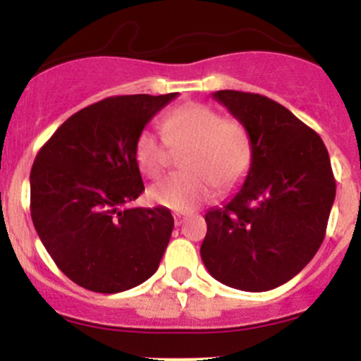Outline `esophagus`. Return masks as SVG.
Masks as SVG:
<instances>
[{"mask_svg":"<svg viewBox=\"0 0 361 361\" xmlns=\"http://www.w3.org/2000/svg\"><path fill=\"white\" fill-rule=\"evenodd\" d=\"M185 221V214H181V213H176L174 214V224L176 225H181Z\"/></svg>","mask_w":361,"mask_h":361,"instance_id":"34e87169","label":"esophagus"}]
</instances>
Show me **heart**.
<instances>
[{
	"label": "heart",
	"mask_w": 361,
	"mask_h": 361,
	"mask_svg": "<svg viewBox=\"0 0 361 361\" xmlns=\"http://www.w3.org/2000/svg\"><path fill=\"white\" fill-rule=\"evenodd\" d=\"M162 133L171 148L187 150L181 169L152 185L150 199L174 211H190L207 201L213 185L231 190L248 174L253 160L250 130L235 118H224L204 104H185L162 118ZM154 130H141L134 145V157L147 176L157 178L169 164L171 152Z\"/></svg>",
	"instance_id": "1"
}]
</instances>
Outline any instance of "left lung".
<instances>
[{
    "instance_id": "obj_1",
    "label": "left lung",
    "mask_w": 361,
    "mask_h": 361,
    "mask_svg": "<svg viewBox=\"0 0 361 361\" xmlns=\"http://www.w3.org/2000/svg\"><path fill=\"white\" fill-rule=\"evenodd\" d=\"M250 130L253 160L224 207L206 213L201 258L216 281L267 292L297 276L325 239L336 178L322 137L283 104L239 90L213 94Z\"/></svg>"
}]
</instances>
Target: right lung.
<instances>
[{
    "instance_id": "1",
    "label": "right lung",
    "mask_w": 361,
    "mask_h": 361,
    "mask_svg": "<svg viewBox=\"0 0 361 361\" xmlns=\"http://www.w3.org/2000/svg\"><path fill=\"white\" fill-rule=\"evenodd\" d=\"M176 96L106 97L69 116L36 155L32 224L57 267L82 288L126 292L159 269L173 214L164 206H122L145 190L137 136Z\"/></svg>"
}]
</instances>
